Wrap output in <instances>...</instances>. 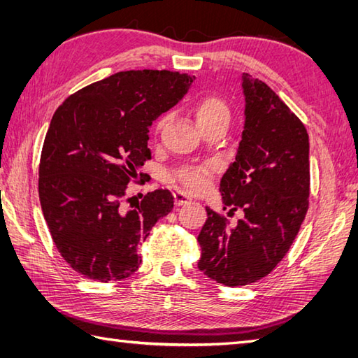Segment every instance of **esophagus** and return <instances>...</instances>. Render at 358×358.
Segmentation results:
<instances>
[{"instance_id":"1","label":"esophagus","mask_w":358,"mask_h":358,"mask_svg":"<svg viewBox=\"0 0 358 358\" xmlns=\"http://www.w3.org/2000/svg\"><path fill=\"white\" fill-rule=\"evenodd\" d=\"M173 200H175V204H177V206H183V204L192 201L191 196H189L185 192H181V191H175L173 192Z\"/></svg>"}]
</instances>
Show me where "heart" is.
Returning a JSON list of instances; mask_svg holds the SVG:
<instances>
[{
	"mask_svg": "<svg viewBox=\"0 0 358 358\" xmlns=\"http://www.w3.org/2000/svg\"><path fill=\"white\" fill-rule=\"evenodd\" d=\"M192 113L195 117L196 124L201 129H206L218 121H229V108L222 96L217 94H206L200 96L192 106ZM167 123V117L163 115L155 121L154 131L159 134ZM214 172V164L203 163L196 166H183L173 172V180L183 185L189 192H201L206 189L210 175Z\"/></svg>",
	"mask_w": 358,
	"mask_h": 358,
	"instance_id": "b5f03b06",
	"label": "heart"
}]
</instances>
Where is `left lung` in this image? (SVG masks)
Segmentation results:
<instances>
[{
  "instance_id": "left-lung-1",
  "label": "left lung",
  "mask_w": 358,
  "mask_h": 358,
  "mask_svg": "<svg viewBox=\"0 0 358 358\" xmlns=\"http://www.w3.org/2000/svg\"><path fill=\"white\" fill-rule=\"evenodd\" d=\"M245 131L220 181L223 209L245 212L237 224L206 208L199 269L224 286H246L272 272L294 243L309 208V136L273 90L243 73Z\"/></svg>"
}]
</instances>
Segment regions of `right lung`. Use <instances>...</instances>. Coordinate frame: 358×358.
<instances>
[{"mask_svg":"<svg viewBox=\"0 0 358 358\" xmlns=\"http://www.w3.org/2000/svg\"><path fill=\"white\" fill-rule=\"evenodd\" d=\"M194 75L126 71L67 96L45 134L38 195L64 262L89 280L127 278L141 263L138 249L173 208L167 189L127 206L129 183H143L150 158L152 121L187 92Z\"/></svg>","mask_w":358,"mask_h":358,"instance_id":"right-lung-1","label":"right lung"}]
</instances>
